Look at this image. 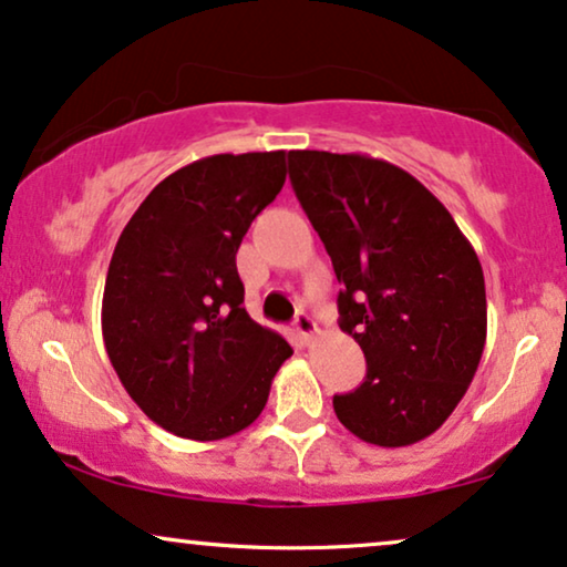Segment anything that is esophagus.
I'll use <instances>...</instances> for the list:
<instances>
[{
    "label": "esophagus",
    "mask_w": 567,
    "mask_h": 567,
    "mask_svg": "<svg viewBox=\"0 0 567 567\" xmlns=\"http://www.w3.org/2000/svg\"><path fill=\"white\" fill-rule=\"evenodd\" d=\"M296 332H298L300 342H303V346H311L313 337L319 334V327H317V321L308 317L306 311H300L298 317H296Z\"/></svg>",
    "instance_id": "esophagus-1"
}]
</instances>
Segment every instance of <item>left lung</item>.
Returning <instances> with one entry per match:
<instances>
[{
  "mask_svg": "<svg viewBox=\"0 0 567 567\" xmlns=\"http://www.w3.org/2000/svg\"><path fill=\"white\" fill-rule=\"evenodd\" d=\"M292 190L332 259L340 329L367 379L334 395L340 424L379 447L434 434L461 403L486 342L484 271L453 214L395 164L290 152Z\"/></svg>",
  "mask_w": 567,
  "mask_h": 567,
  "instance_id": "1",
  "label": "left lung"
}]
</instances>
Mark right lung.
<instances>
[{
    "label": "right lung",
    "instance_id": "1",
    "mask_svg": "<svg viewBox=\"0 0 567 567\" xmlns=\"http://www.w3.org/2000/svg\"><path fill=\"white\" fill-rule=\"evenodd\" d=\"M285 152L214 154L148 193L114 246L102 334L120 382L154 424L196 442L259 419L292 355L243 308L235 254L285 185Z\"/></svg>",
    "mask_w": 567,
    "mask_h": 567
}]
</instances>
